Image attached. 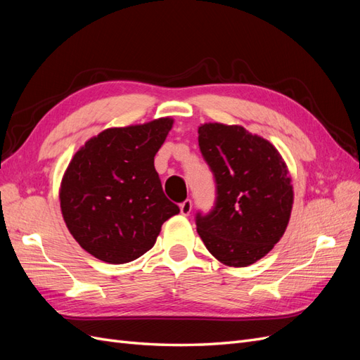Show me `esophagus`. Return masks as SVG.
<instances>
[{
  "instance_id": "34e87169",
  "label": "esophagus",
  "mask_w": 360,
  "mask_h": 360,
  "mask_svg": "<svg viewBox=\"0 0 360 360\" xmlns=\"http://www.w3.org/2000/svg\"><path fill=\"white\" fill-rule=\"evenodd\" d=\"M191 212H192V201H191V200L183 201V202L180 204V213H181L183 216H188Z\"/></svg>"
}]
</instances>
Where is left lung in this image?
I'll return each instance as SVG.
<instances>
[{"label":"left lung","instance_id":"8db88e82","mask_svg":"<svg viewBox=\"0 0 360 360\" xmlns=\"http://www.w3.org/2000/svg\"><path fill=\"white\" fill-rule=\"evenodd\" d=\"M198 144L217 195L209 214H197L201 240L225 266L254 264L287 230L294 200L287 163L274 144L238 124L204 123Z\"/></svg>","mask_w":360,"mask_h":360}]
</instances>
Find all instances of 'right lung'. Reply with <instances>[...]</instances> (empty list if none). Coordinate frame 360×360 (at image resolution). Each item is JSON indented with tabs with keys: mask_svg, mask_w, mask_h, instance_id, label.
Returning a JSON list of instances; mask_svg holds the SVG:
<instances>
[{
	"mask_svg": "<svg viewBox=\"0 0 360 360\" xmlns=\"http://www.w3.org/2000/svg\"><path fill=\"white\" fill-rule=\"evenodd\" d=\"M172 124L171 117H162L105 129L76 151L64 171L63 219L97 259L123 264L139 258L155 246L162 224L179 214L155 169V156Z\"/></svg>",
	"mask_w": 360,
	"mask_h": 360,
	"instance_id": "1",
	"label": "right lung"
}]
</instances>
